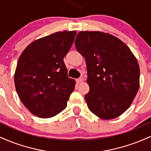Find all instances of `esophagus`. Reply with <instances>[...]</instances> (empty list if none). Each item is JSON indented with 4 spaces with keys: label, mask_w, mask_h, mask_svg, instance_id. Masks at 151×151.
Segmentation results:
<instances>
[{
    "label": "esophagus",
    "mask_w": 151,
    "mask_h": 151,
    "mask_svg": "<svg viewBox=\"0 0 151 151\" xmlns=\"http://www.w3.org/2000/svg\"><path fill=\"white\" fill-rule=\"evenodd\" d=\"M76 81H77V84H80L83 81V78L82 77H80V78H78V79H76Z\"/></svg>",
    "instance_id": "obj_1"
}]
</instances>
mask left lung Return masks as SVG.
<instances>
[{
    "instance_id": "obj_1",
    "label": "left lung",
    "mask_w": 151,
    "mask_h": 151,
    "mask_svg": "<svg viewBox=\"0 0 151 151\" xmlns=\"http://www.w3.org/2000/svg\"><path fill=\"white\" fill-rule=\"evenodd\" d=\"M76 49L85 58L89 91L87 106L103 119H115L126 111L139 89L138 61L125 43L101 32L81 31Z\"/></svg>"
}]
</instances>
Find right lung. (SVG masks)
<instances>
[{
	"label": "right lung",
	"mask_w": 151,
	"mask_h": 151,
	"mask_svg": "<svg viewBox=\"0 0 151 151\" xmlns=\"http://www.w3.org/2000/svg\"><path fill=\"white\" fill-rule=\"evenodd\" d=\"M76 34V31H63L38 39L19 58L15 89L22 103L36 116H55L67 106L75 81L67 76L64 58Z\"/></svg>",
	"instance_id": "1"
}]
</instances>
